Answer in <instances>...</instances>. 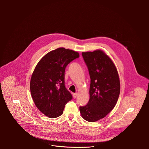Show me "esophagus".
<instances>
[{
	"label": "esophagus",
	"instance_id": "esophagus-1",
	"mask_svg": "<svg viewBox=\"0 0 149 149\" xmlns=\"http://www.w3.org/2000/svg\"><path fill=\"white\" fill-rule=\"evenodd\" d=\"M77 95H78V94H77V93H74V94H73V97H74V98H76L77 97Z\"/></svg>",
	"mask_w": 149,
	"mask_h": 149
}]
</instances>
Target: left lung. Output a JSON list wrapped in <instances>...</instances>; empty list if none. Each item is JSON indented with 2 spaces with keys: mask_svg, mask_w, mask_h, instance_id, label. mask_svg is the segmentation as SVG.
Wrapping results in <instances>:
<instances>
[{
  "mask_svg": "<svg viewBox=\"0 0 149 149\" xmlns=\"http://www.w3.org/2000/svg\"><path fill=\"white\" fill-rule=\"evenodd\" d=\"M91 78L90 100L80 106L82 118L89 122L98 121L107 116L115 107L120 84L117 70L111 59L101 50L82 52Z\"/></svg>",
  "mask_w": 149,
  "mask_h": 149,
  "instance_id": "left-lung-1",
  "label": "left lung"
}]
</instances>
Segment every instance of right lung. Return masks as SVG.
Instances as JSON below:
<instances>
[{
  "mask_svg": "<svg viewBox=\"0 0 149 149\" xmlns=\"http://www.w3.org/2000/svg\"><path fill=\"white\" fill-rule=\"evenodd\" d=\"M79 54L64 48L52 51L42 58L32 74L30 89L39 110L49 118L61 116L72 96L65 86V68Z\"/></svg>",
  "mask_w": 149,
  "mask_h": 149,
  "instance_id": "right-lung-1",
  "label": "right lung"
}]
</instances>
